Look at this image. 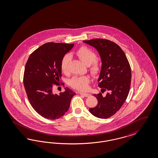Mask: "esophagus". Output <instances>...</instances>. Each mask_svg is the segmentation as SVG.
Returning a JSON list of instances; mask_svg holds the SVG:
<instances>
[{"label":"esophagus","mask_w":158,"mask_h":158,"mask_svg":"<svg viewBox=\"0 0 158 158\" xmlns=\"http://www.w3.org/2000/svg\"><path fill=\"white\" fill-rule=\"evenodd\" d=\"M80 94L81 95L84 96V97H89L91 96V95H90V94H89V93H80Z\"/></svg>","instance_id":"obj_1"}]
</instances>
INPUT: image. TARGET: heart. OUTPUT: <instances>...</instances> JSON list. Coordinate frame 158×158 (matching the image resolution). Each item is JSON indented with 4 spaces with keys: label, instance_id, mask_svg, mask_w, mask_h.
I'll return each mask as SVG.
<instances>
[{
    "label": "heart",
    "instance_id": "1",
    "mask_svg": "<svg viewBox=\"0 0 158 158\" xmlns=\"http://www.w3.org/2000/svg\"><path fill=\"white\" fill-rule=\"evenodd\" d=\"M76 55L86 65H89V71L94 77L98 76L102 71V66L97 61L96 53L89 48L86 47H81L77 50ZM71 58L69 55H65L61 62V69L64 74L69 73V65ZM89 78L88 76L74 77L69 80V84L71 87L80 91H84L88 89L89 82Z\"/></svg>",
    "mask_w": 158,
    "mask_h": 158
}]
</instances>
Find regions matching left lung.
Masks as SVG:
<instances>
[{
    "label": "left lung",
    "mask_w": 158,
    "mask_h": 158,
    "mask_svg": "<svg viewBox=\"0 0 158 158\" xmlns=\"http://www.w3.org/2000/svg\"><path fill=\"white\" fill-rule=\"evenodd\" d=\"M83 42L94 47L102 60V71L98 79L101 93L94 94L98 100L96 106L89 109L94 116L107 118L120 110L125 102L131 87V69L123 51L113 42L105 39H94Z\"/></svg>",
    "instance_id": "obj_1"
}]
</instances>
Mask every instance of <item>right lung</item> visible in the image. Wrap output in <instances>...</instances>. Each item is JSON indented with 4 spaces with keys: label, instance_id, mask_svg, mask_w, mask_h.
I'll return each mask as SVG.
<instances>
[{
    "label": "right lung",
    "instance_id": "obj_1",
    "mask_svg": "<svg viewBox=\"0 0 158 158\" xmlns=\"http://www.w3.org/2000/svg\"><path fill=\"white\" fill-rule=\"evenodd\" d=\"M74 44L48 42L29 56L23 75V85L32 107L40 116L55 120L68 111L76 93L66 87L60 95L53 93V84H60L61 62Z\"/></svg>",
    "mask_w": 158,
    "mask_h": 158
}]
</instances>
